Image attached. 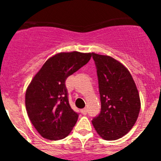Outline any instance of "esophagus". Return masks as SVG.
<instances>
[{
	"mask_svg": "<svg viewBox=\"0 0 161 161\" xmlns=\"http://www.w3.org/2000/svg\"><path fill=\"white\" fill-rule=\"evenodd\" d=\"M87 112H88V110H87V108H84V109H81V113L83 114H87Z\"/></svg>",
	"mask_w": 161,
	"mask_h": 161,
	"instance_id": "34e87169",
	"label": "esophagus"
}]
</instances>
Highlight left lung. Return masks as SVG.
I'll return each instance as SVG.
<instances>
[{
	"instance_id": "8db88e82",
	"label": "left lung",
	"mask_w": 161,
	"mask_h": 161,
	"mask_svg": "<svg viewBox=\"0 0 161 161\" xmlns=\"http://www.w3.org/2000/svg\"><path fill=\"white\" fill-rule=\"evenodd\" d=\"M97 68L101 112L92 120L106 140L123 137L133 127L140 110L138 89L130 72L108 55L92 53Z\"/></svg>"
}]
</instances>
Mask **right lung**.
Here are the masks:
<instances>
[{
	"instance_id": "right-lung-1",
	"label": "right lung",
	"mask_w": 161,
	"mask_h": 161,
	"mask_svg": "<svg viewBox=\"0 0 161 161\" xmlns=\"http://www.w3.org/2000/svg\"><path fill=\"white\" fill-rule=\"evenodd\" d=\"M91 56L78 52L56 54L31 80L25 93V108L33 126L45 139H64L76 123L79 114L69 105L65 81Z\"/></svg>"
}]
</instances>
